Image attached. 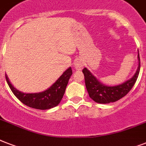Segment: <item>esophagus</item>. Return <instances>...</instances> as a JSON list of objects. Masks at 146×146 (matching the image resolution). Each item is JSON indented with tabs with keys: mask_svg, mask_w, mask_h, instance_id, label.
Masks as SVG:
<instances>
[{
	"mask_svg": "<svg viewBox=\"0 0 146 146\" xmlns=\"http://www.w3.org/2000/svg\"><path fill=\"white\" fill-rule=\"evenodd\" d=\"M83 62L81 60H77L76 61V63L74 64V66H75V69L76 70H81V69L83 67Z\"/></svg>",
	"mask_w": 146,
	"mask_h": 146,
	"instance_id": "1",
	"label": "esophagus"
}]
</instances>
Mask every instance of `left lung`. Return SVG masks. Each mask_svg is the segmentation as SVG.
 <instances>
[{
    "label": "left lung",
    "mask_w": 146,
    "mask_h": 146,
    "mask_svg": "<svg viewBox=\"0 0 146 146\" xmlns=\"http://www.w3.org/2000/svg\"><path fill=\"white\" fill-rule=\"evenodd\" d=\"M138 60V68L133 76L122 84L115 86H105L99 82L88 69H83L82 73L84 74L85 83H86V87L89 97L93 101L100 104H108L111 102H117L120 98H122L123 97H124L131 90L138 78L139 70H140V59H139V53Z\"/></svg>",
    "instance_id": "left-lung-1"
}]
</instances>
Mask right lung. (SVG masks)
I'll list each match as a JSON object with an SVG mask.
<instances>
[{
	"mask_svg": "<svg viewBox=\"0 0 146 146\" xmlns=\"http://www.w3.org/2000/svg\"><path fill=\"white\" fill-rule=\"evenodd\" d=\"M72 74V69L69 67L50 88L37 93H23L13 87L7 76L5 75V77L13 93L22 103L33 108L47 110L54 108L60 102Z\"/></svg>",
	"mask_w": 146,
	"mask_h": 146,
	"instance_id": "right-lung-1",
	"label": "right lung"
}]
</instances>
